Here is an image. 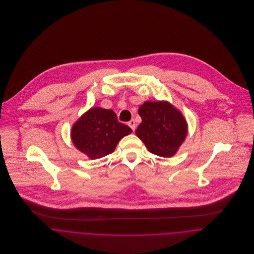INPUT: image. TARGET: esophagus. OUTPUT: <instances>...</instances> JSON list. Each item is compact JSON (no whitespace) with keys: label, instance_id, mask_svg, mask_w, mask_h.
Instances as JSON below:
<instances>
[{"label":"esophagus","instance_id":"obj_1","mask_svg":"<svg viewBox=\"0 0 254 254\" xmlns=\"http://www.w3.org/2000/svg\"><path fill=\"white\" fill-rule=\"evenodd\" d=\"M128 125H129V127L133 130V131H135V129H136V122H135V120H130L129 122H128Z\"/></svg>","mask_w":254,"mask_h":254}]
</instances>
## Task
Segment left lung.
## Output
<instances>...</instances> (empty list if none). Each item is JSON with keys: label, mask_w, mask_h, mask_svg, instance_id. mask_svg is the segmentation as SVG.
Returning <instances> with one entry per match:
<instances>
[{"label": "left lung", "mask_w": 254, "mask_h": 254, "mask_svg": "<svg viewBox=\"0 0 254 254\" xmlns=\"http://www.w3.org/2000/svg\"><path fill=\"white\" fill-rule=\"evenodd\" d=\"M142 123L137 136L147 149L158 156L170 157L187 136V122L181 112L165 102H145L139 109Z\"/></svg>", "instance_id": "1"}]
</instances>
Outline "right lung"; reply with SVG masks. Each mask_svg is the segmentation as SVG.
Listing matches in <instances>:
<instances>
[{
  "label": "right lung",
  "mask_w": 254,
  "mask_h": 254,
  "mask_svg": "<svg viewBox=\"0 0 254 254\" xmlns=\"http://www.w3.org/2000/svg\"><path fill=\"white\" fill-rule=\"evenodd\" d=\"M132 129L120 123L111 109H91L74 125L71 139L75 146L91 159L111 153L117 143Z\"/></svg>",
  "instance_id": "1"
}]
</instances>
